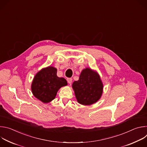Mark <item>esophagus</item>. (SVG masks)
<instances>
[{"label": "esophagus", "instance_id": "esophagus-1", "mask_svg": "<svg viewBox=\"0 0 147 147\" xmlns=\"http://www.w3.org/2000/svg\"><path fill=\"white\" fill-rule=\"evenodd\" d=\"M67 81L68 83L71 84V82H72V78H68L67 79Z\"/></svg>", "mask_w": 147, "mask_h": 147}]
</instances>
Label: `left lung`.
<instances>
[{
	"label": "left lung",
	"instance_id": "left-lung-1",
	"mask_svg": "<svg viewBox=\"0 0 147 147\" xmlns=\"http://www.w3.org/2000/svg\"><path fill=\"white\" fill-rule=\"evenodd\" d=\"M72 86L77 101L84 105H90L97 102L103 91L99 76L88 68L82 71L79 80L75 81Z\"/></svg>",
	"mask_w": 147,
	"mask_h": 147
}]
</instances>
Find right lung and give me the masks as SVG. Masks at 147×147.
<instances>
[{
	"label": "right lung",
	"instance_id": "obj_1",
	"mask_svg": "<svg viewBox=\"0 0 147 147\" xmlns=\"http://www.w3.org/2000/svg\"><path fill=\"white\" fill-rule=\"evenodd\" d=\"M57 69L49 66L39 71L35 76L31 86L32 94L44 103L55 99L59 89L67 86V81L56 75Z\"/></svg>",
	"mask_w": 147,
	"mask_h": 147
}]
</instances>
